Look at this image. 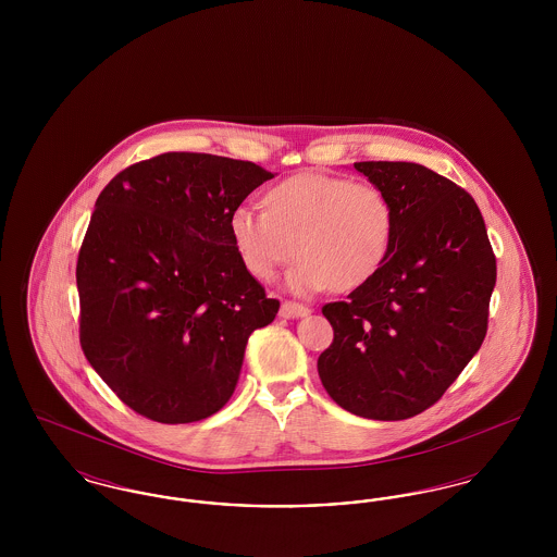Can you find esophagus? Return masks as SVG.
<instances>
[{
    "mask_svg": "<svg viewBox=\"0 0 557 557\" xmlns=\"http://www.w3.org/2000/svg\"><path fill=\"white\" fill-rule=\"evenodd\" d=\"M280 313H282V318L288 319L307 318V315L311 313V309H309V307H305V305H298V302H290V300H286V302H282Z\"/></svg>",
    "mask_w": 557,
    "mask_h": 557,
    "instance_id": "1",
    "label": "esophagus"
}]
</instances>
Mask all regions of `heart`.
<instances>
[{
	"instance_id": "obj_1",
	"label": "heart",
	"mask_w": 557,
	"mask_h": 557,
	"mask_svg": "<svg viewBox=\"0 0 557 557\" xmlns=\"http://www.w3.org/2000/svg\"><path fill=\"white\" fill-rule=\"evenodd\" d=\"M265 207L242 205L230 216L239 257L259 280H271L298 252L292 290H355L391 255L395 211L380 187L302 173L271 187Z\"/></svg>"
}]
</instances>
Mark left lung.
Wrapping results in <instances>:
<instances>
[{"mask_svg":"<svg viewBox=\"0 0 557 557\" xmlns=\"http://www.w3.org/2000/svg\"><path fill=\"white\" fill-rule=\"evenodd\" d=\"M395 211L380 271L321 311L334 343L318 359L327 395L380 422L422 413L486 336L497 263L474 198L416 162H355Z\"/></svg>","mask_w":557,"mask_h":557,"instance_id":"left-lung-1","label":"left lung"}]
</instances>
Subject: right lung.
Instances as JSON below:
<instances>
[{"mask_svg": "<svg viewBox=\"0 0 557 557\" xmlns=\"http://www.w3.org/2000/svg\"><path fill=\"white\" fill-rule=\"evenodd\" d=\"M273 177L248 160L166 152L98 196L77 261L81 348L139 416L189 424L234 395L246 343L280 300L244 265L230 216Z\"/></svg>", "mask_w": 557, "mask_h": 557, "instance_id": "obj_1", "label": "right lung"}]
</instances>
